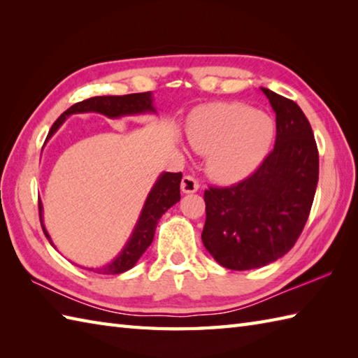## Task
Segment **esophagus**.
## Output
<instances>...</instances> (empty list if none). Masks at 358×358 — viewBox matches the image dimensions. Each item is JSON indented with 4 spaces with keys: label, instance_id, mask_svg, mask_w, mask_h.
Listing matches in <instances>:
<instances>
[{
    "label": "esophagus",
    "instance_id": "obj_1",
    "mask_svg": "<svg viewBox=\"0 0 358 358\" xmlns=\"http://www.w3.org/2000/svg\"><path fill=\"white\" fill-rule=\"evenodd\" d=\"M199 181L191 177V175H186V177L181 180V191H183V194H194L199 191Z\"/></svg>",
    "mask_w": 358,
    "mask_h": 358
}]
</instances>
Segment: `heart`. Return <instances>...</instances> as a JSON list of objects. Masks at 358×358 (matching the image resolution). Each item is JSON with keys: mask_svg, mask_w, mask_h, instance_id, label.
Returning <instances> with one entry per match:
<instances>
[{"mask_svg": "<svg viewBox=\"0 0 358 358\" xmlns=\"http://www.w3.org/2000/svg\"><path fill=\"white\" fill-rule=\"evenodd\" d=\"M191 148L208 157V172L222 185L252 175L268 157L275 123L268 113L241 103H214L196 110L187 123Z\"/></svg>", "mask_w": 358, "mask_h": 358, "instance_id": "b5f03b06", "label": "heart"}]
</instances>
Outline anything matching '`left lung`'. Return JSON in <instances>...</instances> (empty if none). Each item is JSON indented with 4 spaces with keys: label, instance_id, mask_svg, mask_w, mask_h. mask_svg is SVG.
<instances>
[{
    "label": "left lung",
    "instance_id": "1",
    "mask_svg": "<svg viewBox=\"0 0 358 358\" xmlns=\"http://www.w3.org/2000/svg\"><path fill=\"white\" fill-rule=\"evenodd\" d=\"M262 92L275 112V146L246 180L204 192L203 245L232 271L262 268L292 249L318 183V150L305 113L269 89Z\"/></svg>",
    "mask_w": 358,
    "mask_h": 358
}]
</instances>
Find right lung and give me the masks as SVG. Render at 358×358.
Here are the masks:
<instances>
[{
  "label": "right lung",
  "instance_id": "1",
  "mask_svg": "<svg viewBox=\"0 0 358 358\" xmlns=\"http://www.w3.org/2000/svg\"><path fill=\"white\" fill-rule=\"evenodd\" d=\"M101 113V115L118 120L123 117H135V115H146V113H157L154 108V96L152 92H143V94H131V95H121V96H94L89 100L80 101L77 104L71 106L69 109L63 112L59 118L53 123L50 127L48 143L59 127L63 126L64 121L73 113ZM181 172L172 173V172H162L158 175L157 181L149 191L146 201L143 204V209L140 212V217L132 229L131 237L127 238L126 245L120 250L118 255L108 264L98 266V268H87V271H94L96 273H104V275H115V273H123L129 269H132L140 260V257L146 252V249L150 246L152 240H154L157 224L159 218L163 217L164 212L172 208L175 203L180 201V183H181ZM38 208H40V222L43 226L44 235L48 237L50 245H53L50 235L44 226L43 218V203L38 200Z\"/></svg>",
  "mask_w": 358,
  "mask_h": 358
}]
</instances>
